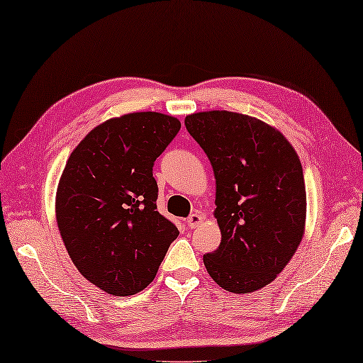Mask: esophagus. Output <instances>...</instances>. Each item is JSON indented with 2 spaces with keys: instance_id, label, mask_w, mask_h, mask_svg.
I'll use <instances>...</instances> for the list:
<instances>
[{
  "instance_id": "1",
  "label": "esophagus",
  "mask_w": 363,
  "mask_h": 363,
  "mask_svg": "<svg viewBox=\"0 0 363 363\" xmlns=\"http://www.w3.org/2000/svg\"><path fill=\"white\" fill-rule=\"evenodd\" d=\"M203 220H205V218L202 216V214L199 213V211H196V213H192L191 216L188 218L186 224H188V227H189V228H196V227L201 225V224L203 223Z\"/></svg>"
}]
</instances>
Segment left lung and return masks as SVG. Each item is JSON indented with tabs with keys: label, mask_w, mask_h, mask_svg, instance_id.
<instances>
[{
	"label": "left lung",
	"mask_w": 363,
	"mask_h": 363,
	"mask_svg": "<svg viewBox=\"0 0 363 363\" xmlns=\"http://www.w3.org/2000/svg\"><path fill=\"white\" fill-rule=\"evenodd\" d=\"M216 179L220 244L205 268L230 293L271 284L291 260L306 227L307 196L298 153L271 125L232 111L184 119Z\"/></svg>",
	"instance_id": "left-lung-1"
}]
</instances>
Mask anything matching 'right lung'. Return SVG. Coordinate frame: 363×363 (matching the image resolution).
<instances>
[{
    "instance_id": "obj_1",
    "label": "right lung",
    "mask_w": 363,
    "mask_h": 363,
    "mask_svg": "<svg viewBox=\"0 0 363 363\" xmlns=\"http://www.w3.org/2000/svg\"><path fill=\"white\" fill-rule=\"evenodd\" d=\"M180 127L152 111L114 117L89 133L64 167L59 232L77 269L108 294L143 291L179 236L157 211L153 164Z\"/></svg>"
}]
</instances>
